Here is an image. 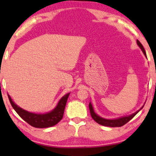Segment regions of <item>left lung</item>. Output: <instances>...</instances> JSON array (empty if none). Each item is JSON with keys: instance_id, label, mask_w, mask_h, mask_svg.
<instances>
[{"instance_id": "obj_1", "label": "left lung", "mask_w": 156, "mask_h": 156, "mask_svg": "<svg viewBox=\"0 0 156 156\" xmlns=\"http://www.w3.org/2000/svg\"><path fill=\"white\" fill-rule=\"evenodd\" d=\"M136 42H137L138 45H139V47L141 48V51L143 52V53H144V55H145L146 58H147L145 50H144V47H143V45L141 44V42H139V40H137ZM144 105H143V106L141 107V108L139 109V110H138L137 112L133 113V114H130V115L125 116V117H122L117 118V119H105V118H103V117H100L99 115H98V114H97L96 113L94 112V108H93V106H92V103H91V102L89 103V111H90L91 116H92V119H94V120L96 122H98V124H100L101 125H103V126L113 127V128H114V127H121V126H122V125H124L125 124H126V123L128 122H129L130 119H133L134 116H135L136 114H137L138 113H139V111L141 110V108L144 107Z\"/></svg>"}]
</instances>
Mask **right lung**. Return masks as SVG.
Segmentation results:
<instances>
[{
  "label": "right lung",
  "mask_w": 156,
  "mask_h": 156,
  "mask_svg": "<svg viewBox=\"0 0 156 156\" xmlns=\"http://www.w3.org/2000/svg\"><path fill=\"white\" fill-rule=\"evenodd\" d=\"M69 95V93H67L65 95H64L59 100L56 106L53 110L50 112L44 113V114H36V113L29 112L28 111L24 110L17 105H16L12 101V98L9 94L8 97L12 106L23 120H25L34 128H45L53 126L62 120Z\"/></svg>",
  "instance_id": "right-lung-1"
}]
</instances>
